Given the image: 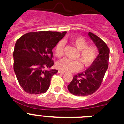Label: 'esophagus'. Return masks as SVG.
<instances>
[{
    "instance_id": "obj_1",
    "label": "esophagus",
    "mask_w": 124,
    "mask_h": 124,
    "mask_svg": "<svg viewBox=\"0 0 124 124\" xmlns=\"http://www.w3.org/2000/svg\"><path fill=\"white\" fill-rule=\"evenodd\" d=\"M58 73H60V74H64L65 73H64V72H63V71H61V70H59Z\"/></svg>"
}]
</instances>
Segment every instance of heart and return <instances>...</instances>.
Here are the masks:
<instances>
[{
    "label": "heart",
    "instance_id": "obj_1",
    "mask_svg": "<svg viewBox=\"0 0 124 124\" xmlns=\"http://www.w3.org/2000/svg\"><path fill=\"white\" fill-rule=\"evenodd\" d=\"M73 44L79 51L76 58L79 59L84 66H88L94 61L97 54V49L94 45H87L88 43L84 38L76 37L71 40ZM64 43L60 41L54 48L55 55L60 58L63 54ZM57 68L63 72H73L78 71L81 64L79 60H71L68 58L61 59L56 63Z\"/></svg>",
    "mask_w": 124,
    "mask_h": 124
}]
</instances>
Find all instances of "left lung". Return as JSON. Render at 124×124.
<instances>
[{
	"mask_svg": "<svg viewBox=\"0 0 124 124\" xmlns=\"http://www.w3.org/2000/svg\"><path fill=\"white\" fill-rule=\"evenodd\" d=\"M88 35L97 46L99 54L90 67L74 76L68 86L69 91L75 96H86L96 92L100 87L109 66L110 50L107 45L94 34L89 32Z\"/></svg>",
	"mask_w": 124,
	"mask_h": 124,
	"instance_id": "left-lung-1",
	"label": "left lung"
}]
</instances>
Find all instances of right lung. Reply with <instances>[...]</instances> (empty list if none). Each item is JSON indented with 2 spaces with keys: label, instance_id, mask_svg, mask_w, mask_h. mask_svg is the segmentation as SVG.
Returning <instances> with one entry per match:
<instances>
[{
  "label": "right lung",
  "instance_id": "add662e5",
  "mask_svg": "<svg viewBox=\"0 0 124 124\" xmlns=\"http://www.w3.org/2000/svg\"><path fill=\"white\" fill-rule=\"evenodd\" d=\"M66 33L57 31L30 32L17 40L14 47V70L19 84L26 93L39 94L47 91L55 69L52 50Z\"/></svg>",
  "mask_w": 124,
  "mask_h": 124
}]
</instances>
